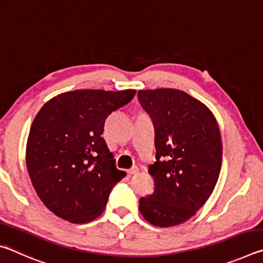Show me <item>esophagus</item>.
I'll return each instance as SVG.
<instances>
[{
  "label": "esophagus",
  "mask_w": 263,
  "mask_h": 263,
  "mask_svg": "<svg viewBox=\"0 0 263 263\" xmlns=\"http://www.w3.org/2000/svg\"><path fill=\"white\" fill-rule=\"evenodd\" d=\"M138 172H139V168H138L137 166H135V167H132L131 169H128L127 171V174L128 175H136V174H138Z\"/></svg>",
  "instance_id": "1"
}]
</instances>
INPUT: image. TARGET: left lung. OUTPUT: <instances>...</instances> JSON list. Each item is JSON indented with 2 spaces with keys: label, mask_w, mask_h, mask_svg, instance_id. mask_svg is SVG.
Listing matches in <instances>:
<instances>
[{
  "label": "left lung",
  "mask_w": 263,
  "mask_h": 263,
  "mask_svg": "<svg viewBox=\"0 0 263 263\" xmlns=\"http://www.w3.org/2000/svg\"><path fill=\"white\" fill-rule=\"evenodd\" d=\"M138 100L155 131L152 195L141 197L139 211L159 228L180 225L196 215L219 177L222 145L215 116L202 102L177 89L139 90Z\"/></svg>",
  "instance_id": "left-lung-1"
}]
</instances>
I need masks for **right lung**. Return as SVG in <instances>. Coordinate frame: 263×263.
I'll use <instances>...</instances> for the list:
<instances>
[{
  "label": "right lung",
  "mask_w": 263,
  "mask_h": 263,
  "mask_svg": "<svg viewBox=\"0 0 263 263\" xmlns=\"http://www.w3.org/2000/svg\"><path fill=\"white\" fill-rule=\"evenodd\" d=\"M135 89H80L53 97L39 110L26 144V167L48 210L75 224L94 220L125 172L102 138L105 119L127 104Z\"/></svg>",
  "instance_id": "1"
}]
</instances>
